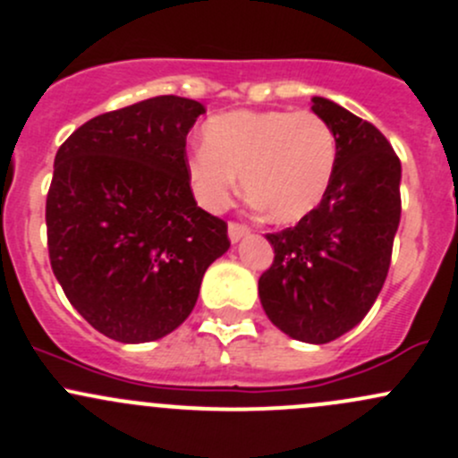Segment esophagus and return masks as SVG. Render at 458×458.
<instances>
[{
  "label": "esophagus",
  "instance_id": "obj_1",
  "mask_svg": "<svg viewBox=\"0 0 458 458\" xmlns=\"http://www.w3.org/2000/svg\"><path fill=\"white\" fill-rule=\"evenodd\" d=\"M248 234H250L248 225L237 224V221H230V224H228V237H230V242H233V243L242 242V239L248 237Z\"/></svg>",
  "mask_w": 458,
  "mask_h": 458
}]
</instances>
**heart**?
Listing matches in <instances>:
<instances>
[{"instance_id":"1","label":"heart","mask_w":458,"mask_h":458,"mask_svg":"<svg viewBox=\"0 0 458 458\" xmlns=\"http://www.w3.org/2000/svg\"><path fill=\"white\" fill-rule=\"evenodd\" d=\"M338 162L331 124L314 112L219 114L204 127V147L186 162L192 192L208 210H224L239 177L252 204L276 224L305 219L329 191Z\"/></svg>"}]
</instances>
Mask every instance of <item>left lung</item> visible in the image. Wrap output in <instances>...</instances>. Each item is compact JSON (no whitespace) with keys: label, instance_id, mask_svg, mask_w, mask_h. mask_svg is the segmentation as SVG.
Returning <instances> with one entry per match:
<instances>
[{"label":"left lung","instance_id":"obj_1","mask_svg":"<svg viewBox=\"0 0 458 458\" xmlns=\"http://www.w3.org/2000/svg\"><path fill=\"white\" fill-rule=\"evenodd\" d=\"M311 112L335 133L334 180L314 213L266 234L274 263L259 296L283 334L325 344L353 329L382 292L402 216V165L377 127L334 100L314 96Z\"/></svg>","mask_w":458,"mask_h":458}]
</instances>
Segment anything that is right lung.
I'll return each instance as SVG.
<instances>
[{
    "label": "right lung",
    "mask_w": 458,
    "mask_h": 458,
    "mask_svg": "<svg viewBox=\"0 0 458 458\" xmlns=\"http://www.w3.org/2000/svg\"><path fill=\"white\" fill-rule=\"evenodd\" d=\"M204 112L156 96L88 120L56 151L46 201L52 272L72 307L118 343L175 331L230 248L228 225L197 206L186 173V136Z\"/></svg>",
    "instance_id": "add662e5"
}]
</instances>
